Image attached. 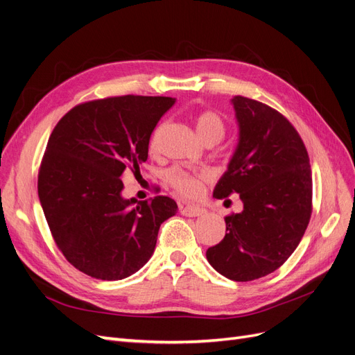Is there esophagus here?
I'll return each mask as SVG.
<instances>
[{
    "mask_svg": "<svg viewBox=\"0 0 355 355\" xmlns=\"http://www.w3.org/2000/svg\"><path fill=\"white\" fill-rule=\"evenodd\" d=\"M180 213L184 216H201V214L206 213V209L197 207V206H180Z\"/></svg>",
    "mask_w": 355,
    "mask_h": 355,
    "instance_id": "34e87169",
    "label": "esophagus"
}]
</instances>
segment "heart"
Segmentation results:
<instances>
[{
	"label": "heart",
	"mask_w": 355,
	"mask_h": 355,
	"mask_svg": "<svg viewBox=\"0 0 355 355\" xmlns=\"http://www.w3.org/2000/svg\"><path fill=\"white\" fill-rule=\"evenodd\" d=\"M194 124H196V130L202 142L214 141L218 144L222 141L225 136V130H227L223 118L214 111H204L198 114L194 118ZM157 136H158V130L154 133V137L151 141L153 149L157 146ZM166 179L171 185V188H173L180 196L196 197L200 192L198 176L191 175L188 171L182 170L179 167L170 168L166 173Z\"/></svg>",
	"instance_id": "heart-1"
}]
</instances>
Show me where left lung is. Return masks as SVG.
Listing matches in <instances>:
<instances>
[{"label":"left lung","instance_id":"left-lung-1","mask_svg":"<svg viewBox=\"0 0 355 355\" xmlns=\"http://www.w3.org/2000/svg\"><path fill=\"white\" fill-rule=\"evenodd\" d=\"M231 103L239 142L213 197L237 192L243 211L225 218L227 234L206 256L223 277L252 282L278 270L302 240L313 178L302 139L280 112L243 96Z\"/></svg>","mask_w":355,"mask_h":355}]
</instances>
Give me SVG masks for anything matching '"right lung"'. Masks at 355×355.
Listing matches in <instances>:
<instances>
[{"label":"right lung","mask_w":355,"mask_h":355,"mask_svg":"<svg viewBox=\"0 0 355 355\" xmlns=\"http://www.w3.org/2000/svg\"><path fill=\"white\" fill-rule=\"evenodd\" d=\"M175 98L121 96L75 106L53 130L38 197L58 247L77 270L123 280L151 259L161 223L178 204L123 197V175L148 159L149 139Z\"/></svg>","instance_id":"right-lung-1"}]
</instances>
